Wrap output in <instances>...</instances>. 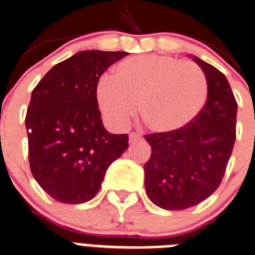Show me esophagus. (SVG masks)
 I'll return each mask as SVG.
<instances>
[{"instance_id": "34e87169", "label": "esophagus", "mask_w": 255, "mask_h": 255, "mask_svg": "<svg viewBox=\"0 0 255 255\" xmlns=\"http://www.w3.org/2000/svg\"><path fill=\"white\" fill-rule=\"evenodd\" d=\"M140 136H138L137 133H131L129 134V142H131V144H133V142H136V141H138L140 140Z\"/></svg>"}]
</instances>
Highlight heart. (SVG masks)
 <instances>
[{
    "label": "heart",
    "mask_w": 255,
    "mask_h": 255,
    "mask_svg": "<svg viewBox=\"0 0 255 255\" xmlns=\"http://www.w3.org/2000/svg\"><path fill=\"white\" fill-rule=\"evenodd\" d=\"M207 98L204 71L168 55H137L119 62L113 78L98 83L97 101L106 121L124 128L136 113L154 133L183 129L198 117Z\"/></svg>",
    "instance_id": "obj_1"
}]
</instances>
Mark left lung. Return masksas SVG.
I'll use <instances>...</instances> for the list:
<instances>
[{"instance_id": "left-lung-1", "label": "left lung", "mask_w": 255, "mask_h": 255, "mask_svg": "<svg viewBox=\"0 0 255 255\" xmlns=\"http://www.w3.org/2000/svg\"><path fill=\"white\" fill-rule=\"evenodd\" d=\"M207 80V100L198 117L171 133L145 136L151 155L144 166L149 200L164 210L196 206L217 190L236 140L237 102L222 72L190 55Z\"/></svg>"}]
</instances>
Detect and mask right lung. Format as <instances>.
I'll return each instance as SVG.
<instances>
[{"label": "right lung", "mask_w": 255, "mask_h": 255, "mask_svg": "<svg viewBox=\"0 0 255 255\" xmlns=\"http://www.w3.org/2000/svg\"><path fill=\"white\" fill-rule=\"evenodd\" d=\"M126 51L87 50L51 68L32 92L25 128L29 167L40 187L63 204H84L128 149L127 134L106 131L97 84Z\"/></svg>", "instance_id": "1"}]
</instances>
